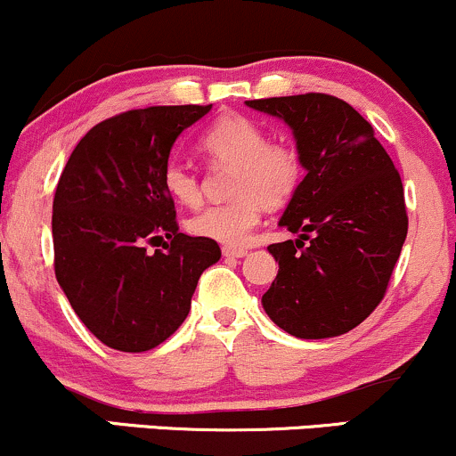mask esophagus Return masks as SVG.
Instances as JSON below:
<instances>
[{
    "instance_id": "34e87169",
    "label": "esophagus",
    "mask_w": 456,
    "mask_h": 456,
    "mask_svg": "<svg viewBox=\"0 0 456 456\" xmlns=\"http://www.w3.org/2000/svg\"><path fill=\"white\" fill-rule=\"evenodd\" d=\"M246 253H248V250L238 248V246H223V255H224V257L242 259V257H246Z\"/></svg>"
}]
</instances>
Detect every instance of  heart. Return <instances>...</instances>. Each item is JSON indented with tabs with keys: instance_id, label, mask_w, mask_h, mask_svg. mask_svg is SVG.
<instances>
[{
	"instance_id": "obj_1",
	"label": "heart",
	"mask_w": 456,
	"mask_h": 456,
	"mask_svg": "<svg viewBox=\"0 0 456 456\" xmlns=\"http://www.w3.org/2000/svg\"><path fill=\"white\" fill-rule=\"evenodd\" d=\"M203 154L232 165L233 201L210 206L188 221L197 238L227 246L248 242L264 206L289 201L302 180L300 154L285 143H268V133L244 115H223L199 139ZM165 191L182 206H195L201 197L197 175L182 162H169L162 174Z\"/></svg>"
}]
</instances>
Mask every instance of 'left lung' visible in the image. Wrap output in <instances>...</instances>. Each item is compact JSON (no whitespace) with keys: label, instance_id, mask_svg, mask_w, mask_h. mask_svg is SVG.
Instances as JSON below:
<instances>
[{"label":"left lung","instance_id":"left-lung-1","mask_svg":"<svg viewBox=\"0 0 456 456\" xmlns=\"http://www.w3.org/2000/svg\"><path fill=\"white\" fill-rule=\"evenodd\" d=\"M244 104L289 126L306 171L279 221L300 235L268 246L279 274L261 305L291 337H341L379 305L405 242L399 171L345 101L300 94Z\"/></svg>","mask_w":456,"mask_h":456}]
</instances>
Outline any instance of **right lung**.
Instances as JSON below:
<instances>
[{"label": "right lung", "instance_id": "right-lung-1", "mask_svg": "<svg viewBox=\"0 0 456 456\" xmlns=\"http://www.w3.org/2000/svg\"><path fill=\"white\" fill-rule=\"evenodd\" d=\"M212 104L150 107L96 124L77 143L53 199L55 276L96 338L148 352L182 326L214 240L177 232L162 174L171 150ZM170 240L150 254L145 243Z\"/></svg>", "mask_w": 456, "mask_h": 456}]
</instances>
